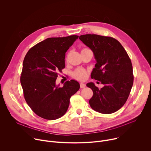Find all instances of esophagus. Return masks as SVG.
<instances>
[{
	"instance_id": "obj_1",
	"label": "esophagus",
	"mask_w": 151,
	"mask_h": 151,
	"mask_svg": "<svg viewBox=\"0 0 151 151\" xmlns=\"http://www.w3.org/2000/svg\"><path fill=\"white\" fill-rule=\"evenodd\" d=\"M85 86H86V85H85V83H80V87H81V88H85Z\"/></svg>"
}]
</instances>
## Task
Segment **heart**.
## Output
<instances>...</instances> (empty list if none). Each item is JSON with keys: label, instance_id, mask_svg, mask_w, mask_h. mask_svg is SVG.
<instances>
[{"label": "heart", "instance_id": "b5f03b06", "mask_svg": "<svg viewBox=\"0 0 151 151\" xmlns=\"http://www.w3.org/2000/svg\"><path fill=\"white\" fill-rule=\"evenodd\" d=\"M87 50H88V49L85 48V49H83L82 51ZM72 75H73V77L77 80L83 81L87 76V72L84 69L78 68L73 72Z\"/></svg>", "mask_w": 151, "mask_h": 151}]
</instances>
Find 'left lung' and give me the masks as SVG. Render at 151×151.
Here are the masks:
<instances>
[{
	"instance_id": "8db88e82",
	"label": "left lung",
	"mask_w": 151,
	"mask_h": 151,
	"mask_svg": "<svg viewBox=\"0 0 151 151\" xmlns=\"http://www.w3.org/2000/svg\"><path fill=\"white\" fill-rule=\"evenodd\" d=\"M79 39L92 50L97 62L91 78L104 85L99 89L93 82L87 84L93 92L90 105L101 114L114 113L125 103L133 87L131 60L119 42L112 37L87 34Z\"/></svg>"
}]
</instances>
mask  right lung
<instances>
[{"mask_svg":"<svg viewBox=\"0 0 151 151\" xmlns=\"http://www.w3.org/2000/svg\"><path fill=\"white\" fill-rule=\"evenodd\" d=\"M77 35L50 37L30 48L26 54L20 82L24 97L39 116L57 119L66 114L70 99L79 89L75 80L57 85L58 72L65 68L66 52L78 38Z\"/></svg>","mask_w":151,"mask_h":151,"instance_id":"obj_1","label":"right lung"}]
</instances>
